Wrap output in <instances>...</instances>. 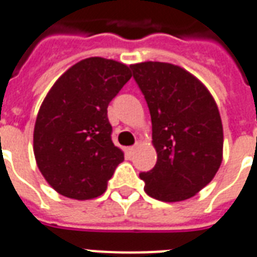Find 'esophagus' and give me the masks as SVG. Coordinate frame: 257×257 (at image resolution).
Wrapping results in <instances>:
<instances>
[{
    "mask_svg": "<svg viewBox=\"0 0 257 257\" xmlns=\"http://www.w3.org/2000/svg\"><path fill=\"white\" fill-rule=\"evenodd\" d=\"M134 152H136V147H128L124 149V153H126L127 157H131L134 155Z\"/></svg>",
    "mask_w": 257,
    "mask_h": 257,
    "instance_id": "esophagus-1",
    "label": "esophagus"
}]
</instances>
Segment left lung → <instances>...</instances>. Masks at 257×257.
<instances>
[{
	"label": "left lung",
	"mask_w": 257,
	"mask_h": 257,
	"mask_svg": "<svg viewBox=\"0 0 257 257\" xmlns=\"http://www.w3.org/2000/svg\"><path fill=\"white\" fill-rule=\"evenodd\" d=\"M152 119L156 166L141 172L148 196L175 203L193 197L212 181L223 155V127L207 87L170 63L130 65Z\"/></svg>",
	"instance_id": "left-lung-1"
}]
</instances>
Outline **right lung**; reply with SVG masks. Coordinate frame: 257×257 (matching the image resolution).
Listing matches in <instances>:
<instances>
[{
    "label": "right lung",
    "instance_id": "obj_1",
    "mask_svg": "<svg viewBox=\"0 0 257 257\" xmlns=\"http://www.w3.org/2000/svg\"><path fill=\"white\" fill-rule=\"evenodd\" d=\"M130 78L126 64L90 57L65 71L45 97L34 127V155L57 193L90 200L106 190L124 160L110 138L106 109Z\"/></svg>",
    "mask_w": 257,
    "mask_h": 257
}]
</instances>
